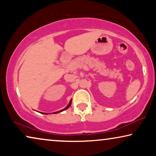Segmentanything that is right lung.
Masks as SVG:
<instances>
[{"label":"right lung","instance_id":"1","mask_svg":"<svg viewBox=\"0 0 156 156\" xmlns=\"http://www.w3.org/2000/svg\"><path fill=\"white\" fill-rule=\"evenodd\" d=\"M71 104H72V100H71V101H70V102H69V104H68V106H67V107H66V108H64V109H62V110H60V111H59V112H55V113H54V114H57V113H59V112H62V111H65V110H66V109H67V108H69V106H71ZM42 114H44V113H42Z\"/></svg>","mask_w":156,"mask_h":156}]
</instances>
